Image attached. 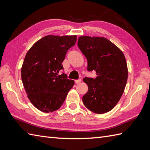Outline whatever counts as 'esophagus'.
<instances>
[{"label":"esophagus","mask_w":150,"mask_h":150,"mask_svg":"<svg viewBox=\"0 0 150 150\" xmlns=\"http://www.w3.org/2000/svg\"><path fill=\"white\" fill-rule=\"evenodd\" d=\"M81 79H76V80H75V83H80V82H81Z\"/></svg>","instance_id":"esophagus-1"}]
</instances>
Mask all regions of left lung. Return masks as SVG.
<instances>
[{"mask_svg":"<svg viewBox=\"0 0 150 150\" xmlns=\"http://www.w3.org/2000/svg\"><path fill=\"white\" fill-rule=\"evenodd\" d=\"M78 46L87 59V70L94 71L96 78H83L88 91L83 96V104L97 114L115 108L126 87L128 71L122 51L103 37L81 36Z\"/></svg>","mask_w":150,"mask_h":150,"instance_id":"obj_1","label":"left lung"}]
</instances>
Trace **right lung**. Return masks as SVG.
<instances>
[{
    "instance_id": "add662e5",
    "label": "right lung",
    "mask_w": 150,
    "mask_h": 150,
    "mask_svg": "<svg viewBox=\"0 0 150 150\" xmlns=\"http://www.w3.org/2000/svg\"><path fill=\"white\" fill-rule=\"evenodd\" d=\"M76 35H48L35 42L27 52L21 68V79L30 102L39 111L53 112L65 101L74 81L59 75L62 62Z\"/></svg>"
}]
</instances>
